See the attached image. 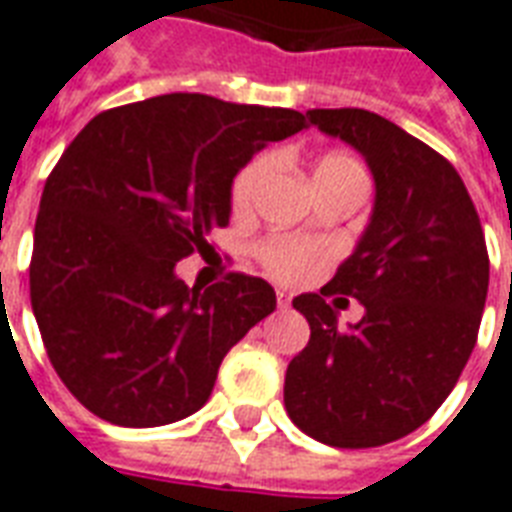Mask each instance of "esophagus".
Segmentation results:
<instances>
[{"instance_id":"1","label":"esophagus","mask_w":512,"mask_h":512,"mask_svg":"<svg viewBox=\"0 0 512 512\" xmlns=\"http://www.w3.org/2000/svg\"><path fill=\"white\" fill-rule=\"evenodd\" d=\"M290 301H293V295L285 293V290H279V293H276V304H279V309H287Z\"/></svg>"}]
</instances>
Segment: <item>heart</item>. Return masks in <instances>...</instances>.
I'll return each mask as SVG.
<instances>
[{
    "mask_svg": "<svg viewBox=\"0 0 512 512\" xmlns=\"http://www.w3.org/2000/svg\"><path fill=\"white\" fill-rule=\"evenodd\" d=\"M274 168V157L271 154H260L255 160L238 170V176L233 179V189H230V203L236 211H246L255 203V195L260 184L266 181V176ZM342 170H361V165L347 157V154H328L317 162L314 176H325V173H342ZM257 257L266 268L268 274L279 279V282H306L325 268L328 263V246L312 238L298 236H274L257 246Z\"/></svg>",
    "mask_w": 512,
    "mask_h": 512,
    "instance_id": "heart-1",
    "label": "heart"
}]
</instances>
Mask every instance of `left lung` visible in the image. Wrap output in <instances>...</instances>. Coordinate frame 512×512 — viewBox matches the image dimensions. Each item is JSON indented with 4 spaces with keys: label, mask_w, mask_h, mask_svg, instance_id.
<instances>
[{
    "label": "left lung",
    "mask_w": 512,
    "mask_h": 512,
    "mask_svg": "<svg viewBox=\"0 0 512 512\" xmlns=\"http://www.w3.org/2000/svg\"><path fill=\"white\" fill-rule=\"evenodd\" d=\"M306 119L361 151L377 198L331 282L293 298L312 336L287 366L285 407L317 442L377 448L423 426L456 388L486 306V238L456 168L423 140L363 108ZM336 292L362 301L361 324L338 328Z\"/></svg>",
    "instance_id": "obj_1"
}]
</instances>
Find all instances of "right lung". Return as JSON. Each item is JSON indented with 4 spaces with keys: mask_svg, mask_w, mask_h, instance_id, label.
Segmentation results:
<instances>
[{
    "mask_svg": "<svg viewBox=\"0 0 512 512\" xmlns=\"http://www.w3.org/2000/svg\"><path fill=\"white\" fill-rule=\"evenodd\" d=\"M306 130L290 108L162 94L97 113L45 181L29 295L45 352L97 418L149 429L198 412L219 363L276 309L266 279L187 287L176 263L230 222L236 173Z\"/></svg>",
    "mask_w": 512,
    "mask_h": 512,
    "instance_id": "add662e5",
    "label": "right lung"
}]
</instances>
